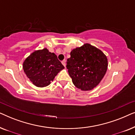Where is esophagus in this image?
<instances>
[{
	"mask_svg": "<svg viewBox=\"0 0 135 135\" xmlns=\"http://www.w3.org/2000/svg\"><path fill=\"white\" fill-rule=\"evenodd\" d=\"M61 62H62V64H63V66H64V67H66V60H64L63 61H62Z\"/></svg>",
	"mask_w": 135,
	"mask_h": 135,
	"instance_id": "1",
	"label": "esophagus"
}]
</instances>
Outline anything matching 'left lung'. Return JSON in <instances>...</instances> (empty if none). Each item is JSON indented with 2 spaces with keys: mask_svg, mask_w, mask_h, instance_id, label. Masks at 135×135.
Wrapping results in <instances>:
<instances>
[{
  "mask_svg": "<svg viewBox=\"0 0 135 135\" xmlns=\"http://www.w3.org/2000/svg\"><path fill=\"white\" fill-rule=\"evenodd\" d=\"M66 64L74 85L84 91L96 87L108 69L106 55L89 44L73 50Z\"/></svg>",
  "mask_w": 135,
  "mask_h": 135,
  "instance_id": "8db88e82",
  "label": "left lung"
}]
</instances>
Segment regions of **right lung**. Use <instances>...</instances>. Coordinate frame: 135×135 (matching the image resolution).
<instances>
[{
	"label": "right lung",
	"mask_w": 135,
	"mask_h": 135,
	"mask_svg": "<svg viewBox=\"0 0 135 135\" xmlns=\"http://www.w3.org/2000/svg\"><path fill=\"white\" fill-rule=\"evenodd\" d=\"M64 68L56 55L47 49L35 51L23 62L26 75L38 87L50 84L57 74Z\"/></svg>",
	"instance_id": "obj_1"
}]
</instances>
